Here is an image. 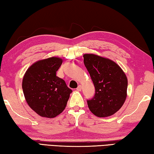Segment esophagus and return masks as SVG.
<instances>
[{"label": "esophagus", "instance_id": "1", "mask_svg": "<svg viewBox=\"0 0 154 154\" xmlns=\"http://www.w3.org/2000/svg\"><path fill=\"white\" fill-rule=\"evenodd\" d=\"M82 85H78V87L77 88V90H78V91H81V90H82Z\"/></svg>", "mask_w": 154, "mask_h": 154}]
</instances>
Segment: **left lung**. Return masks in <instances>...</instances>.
<instances>
[{
  "label": "left lung",
  "mask_w": 154,
  "mask_h": 154,
  "mask_svg": "<svg viewBox=\"0 0 154 154\" xmlns=\"http://www.w3.org/2000/svg\"><path fill=\"white\" fill-rule=\"evenodd\" d=\"M83 62L95 87L94 96L87 100L88 107L99 118L112 116L126 100V75L116 62L95 54H84Z\"/></svg>",
  "instance_id": "8db88e82"
}]
</instances>
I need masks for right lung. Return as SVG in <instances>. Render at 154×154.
Here are the masks:
<instances>
[{
  "mask_svg": "<svg viewBox=\"0 0 154 154\" xmlns=\"http://www.w3.org/2000/svg\"><path fill=\"white\" fill-rule=\"evenodd\" d=\"M62 60L51 57L31 65L22 80V89L30 107L43 118H55L64 111L72 90L56 76Z\"/></svg>",
  "mask_w": 154,
  "mask_h": 154,
  "instance_id": "obj_1",
  "label": "right lung"
}]
</instances>
